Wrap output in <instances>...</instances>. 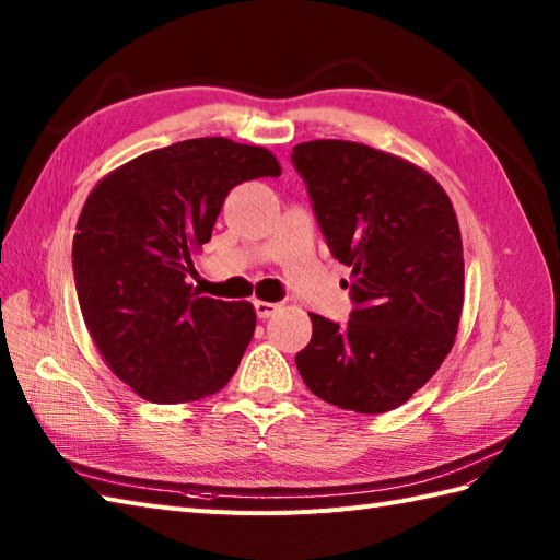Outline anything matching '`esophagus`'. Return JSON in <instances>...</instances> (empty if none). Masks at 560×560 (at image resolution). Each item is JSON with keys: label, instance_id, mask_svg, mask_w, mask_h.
<instances>
[{"label": "esophagus", "instance_id": "esophagus-1", "mask_svg": "<svg viewBox=\"0 0 560 560\" xmlns=\"http://www.w3.org/2000/svg\"><path fill=\"white\" fill-rule=\"evenodd\" d=\"M279 305L277 303H267V301H255V313L259 319H269L271 315H277Z\"/></svg>", "mask_w": 560, "mask_h": 560}]
</instances>
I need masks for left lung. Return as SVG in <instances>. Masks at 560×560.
Masks as SVG:
<instances>
[{"label": "left lung", "mask_w": 560, "mask_h": 560, "mask_svg": "<svg viewBox=\"0 0 560 560\" xmlns=\"http://www.w3.org/2000/svg\"><path fill=\"white\" fill-rule=\"evenodd\" d=\"M329 253L351 267L347 325L311 313L295 353L307 389L339 409L383 413L423 387L455 343L464 257L452 201L425 171L355 141L293 147Z\"/></svg>", "instance_id": "1"}]
</instances>
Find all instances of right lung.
Listing matches in <instances>:
<instances>
[{
  "label": "right lung",
  "instance_id": "right-lung-1",
  "mask_svg": "<svg viewBox=\"0 0 560 560\" xmlns=\"http://www.w3.org/2000/svg\"><path fill=\"white\" fill-rule=\"evenodd\" d=\"M281 175L261 147L225 137L141 153L93 187L71 265L93 341L139 397L180 404L225 387L255 335V307L199 295L192 255L241 183Z\"/></svg>",
  "mask_w": 560,
  "mask_h": 560
}]
</instances>
